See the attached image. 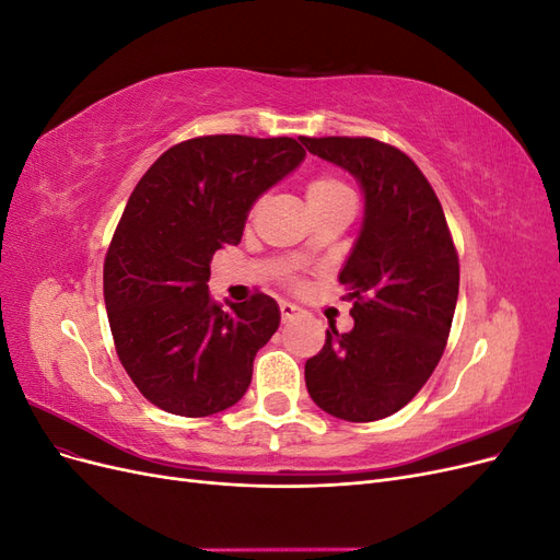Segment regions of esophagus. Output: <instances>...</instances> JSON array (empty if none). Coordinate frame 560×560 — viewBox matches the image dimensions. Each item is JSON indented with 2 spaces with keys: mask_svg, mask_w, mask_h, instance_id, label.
Masks as SVG:
<instances>
[{
  "mask_svg": "<svg viewBox=\"0 0 560 560\" xmlns=\"http://www.w3.org/2000/svg\"><path fill=\"white\" fill-rule=\"evenodd\" d=\"M280 315H282V322H290L299 315V308L294 306V303H280Z\"/></svg>",
  "mask_w": 560,
  "mask_h": 560,
  "instance_id": "esophagus-1",
  "label": "esophagus"
}]
</instances>
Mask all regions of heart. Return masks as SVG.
Returning a JSON list of instances; mask_svg holds the SVG:
<instances>
[{"label": "heart", "instance_id": "b5f03b06", "mask_svg": "<svg viewBox=\"0 0 560 560\" xmlns=\"http://www.w3.org/2000/svg\"><path fill=\"white\" fill-rule=\"evenodd\" d=\"M306 198H308L311 210H317V208L331 206L336 200L352 198V194L341 179H336L331 175H315L306 184Z\"/></svg>", "mask_w": 560, "mask_h": 560}]
</instances>
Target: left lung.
<instances>
[{
    "mask_svg": "<svg viewBox=\"0 0 560 560\" xmlns=\"http://www.w3.org/2000/svg\"><path fill=\"white\" fill-rule=\"evenodd\" d=\"M311 154L343 167L364 191L362 231L338 276L354 327L327 329L306 362L322 411L350 422L397 413L442 360L460 264L446 217L420 167L374 138H301Z\"/></svg>",
    "mask_w": 560,
    "mask_h": 560,
    "instance_id": "8db88e82",
    "label": "left lung"
}]
</instances>
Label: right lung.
I'll return each mask as SVG.
<instances>
[{"label":"right lung","instance_id":"add662e5","mask_svg":"<svg viewBox=\"0 0 560 560\" xmlns=\"http://www.w3.org/2000/svg\"><path fill=\"white\" fill-rule=\"evenodd\" d=\"M303 159L292 138L206 135L167 149L135 186L105 259V303L118 360L159 409L202 418L247 393L280 308L254 294L226 311L208 292L210 261Z\"/></svg>","mask_w":560,"mask_h":560}]
</instances>
